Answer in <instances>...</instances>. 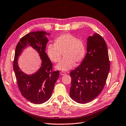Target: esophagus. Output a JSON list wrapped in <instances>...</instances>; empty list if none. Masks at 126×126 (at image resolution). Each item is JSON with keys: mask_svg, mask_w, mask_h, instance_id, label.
Instances as JSON below:
<instances>
[{"mask_svg": "<svg viewBox=\"0 0 126 126\" xmlns=\"http://www.w3.org/2000/svg\"><path fill=\"white\" fill-rule=\"evenodd\" d=\"M60 73L61 75H65V74H66V73L65 72H61Z\"/></svg>", "mask_w": 126, "mask_h": 126, "instance_id": "34e87169", "label": "esophagus"}]
</instances>
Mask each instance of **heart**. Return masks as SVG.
I'll return each mask as SVG.
<instances>
[{
  "mask_svg": "<svg viewBox=\"0 0 126 126\" xmlns=\"http://www.w3.org/2000/svg\"><path fill=\"white\" fill-rule=\"evenodd\" d=\"M47 52L49 59L54 63L59 62L62 53L64 58L56 66L58 70L67 71L77 64L80 63L86 53V47L82 39L70 33H64L56 38L54 44H49Z\"/></svg>",
  "mask_w": 126,
  "mask_h": 126,
  "instance_id": "b5f03b06",
  "label": "heart"
}]
</instances>
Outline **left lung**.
<instances>
[{"label":"left lung","instance_id":"left-lung-1","mask_svg":"<svg viewBox=\"0 0 126 126\" xmlns=\"http://www.w3.org/2000/svg\"><path fill=\"white\" fill-rule=\"evenodd\" d=\"M87 51L81 64L70 73L69 95L80 104L91 101L101 94L110 69L108 47L100 35L88 37Z\"/></svg>","mask_w":126,"mask_h":126}]
</instances>
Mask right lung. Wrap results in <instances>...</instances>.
I'll return each instance as SVG.
<instances>
[{
	"label": "right lung",
	"instance_id": "add662e5",
	"mask_svg": "<svg viewBox=\"0 0 126 126\" xmlns=\"http://www.w3.org/2000/svg\"><path fill=\"white\" fill-rule=\"evenodd\" d=\"M49 35L44 31L31 32L21 38L17 43L13 61V69L17 86L22 95L29 101L40 104L47 101L51 96L56 81L59 77V71L52 70V63L45 52ZM27 45L31 46L40 54L42 60L38 71L32 75H27L18 66V57Z\"/></svg>",
	"mask_w": 126,
	"mask_h": 126
}]
</instances>
